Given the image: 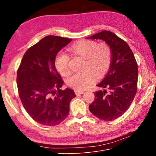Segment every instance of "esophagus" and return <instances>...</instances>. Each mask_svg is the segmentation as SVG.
I'll return each instance as SVG.
<instances>
[{
    "instance_id": "1",
    "label": "esophagus",
    "mask_w": 156,
    "mask_h": 156,
    "mask_svg": "<svg viewBox=\"0 0 156 156\" xmlns=\"http://www.w3.org/2000/svg\"><path fill=\"white\" fill-rule=\"evenodd\" d=\"M75 94H76V95H78V94H83L84 93V92L81 91V90H75Z\"/></svg>"
}]
</instances>
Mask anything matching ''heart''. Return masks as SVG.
I'll use <instances>...</instances> for the list:
<instances>
[{"instance_id":"heart-1","label":"heart","mask_w":156,"mask_h":156,"mask_svg":"<svg viewBox=\"0 0 156 156\" xmlns=\"http://www.w3.org/2000/svg\"><path fill=\"white\" fill-rule=\"evenodd\" d=\"M69 51L84 59L83 72L73 75L68 79V85L76 90H83L88 87L94 77L103 76L109 69L112 61V51L110 45L105 42L99 44L93 40H82L72 45ZM55 66L63 76L70 73L69 57L60 53L55 60Z\"/></svg>"}]
</instances>
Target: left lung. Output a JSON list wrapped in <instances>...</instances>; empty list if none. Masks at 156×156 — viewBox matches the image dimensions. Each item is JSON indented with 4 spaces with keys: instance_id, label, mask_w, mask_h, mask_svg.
Returning a JSON list of instances; mask_svg holds the SVG:
<instances>
[{
    "instance_id": "left-lung-1",
    "label": "left lung",
    "mask_w": 156,
    "mask_h": 156,
    "mask_svg": "<svg viewBox=\"0 0 156 156\" xmlns=\"http://www.w3.org/2000/svg\"><path fill=\"white\" fill-rule=\"evenodd\" d=\"M89 38L104 40L112 51L109 70L97 84L103 90L94 92L95 100L89 105V110L101 120H114L128 109L135 96L137 63L128 44L113 32L103 30Z\"/></svg>"
}]
</instances>
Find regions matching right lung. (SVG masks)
Here are the masks:
<instances>
[{"instance_id":"1","label":"right lung","mask_w":156,"mask_h":156,"mask_svg":"<svg viewBox=\"0 0 156 156\" xmlns=\"http://www.w3.org/2000/svg\"><path fill=\"white\" fill-rule=\"evenodd\" d=\"M72 39L48 36L28 49L17 72L19 96L27 113L42 125L60 124L69 115L72 90L60 89L64 81L56 69L57 53Z\"/></svg>"}]
</instances>
